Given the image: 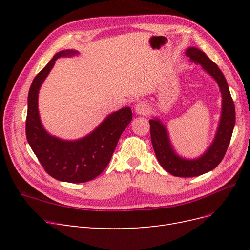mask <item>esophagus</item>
Returning <instances> with one entry per match:
<instances>
[{
    "label": "esophagus",
    "mask_w": 250,
    "mask_h": 250,
    "mask_svg": "<svg viewBox=\"0 0 250 250\" xmlns=\"http://www.w3.org/2000/svg\"><path fill=\"white\" fill-rule=\"evenodd\" d=\"M135 112L138 113V115H146L149 110V105L146 101H140L137 104H135V107H134Z\"/></svg>",
    "instance_id": "esophagus-1"
}]
</instances>
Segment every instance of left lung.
I'll return each mask as SVG.
<instances>
[{"mask_svg":"<svg viewBox=\"0 0 250 250\" xmlns=\"http://www.w3.org/2000/svg\"><path fill=\"white\" fill-rule=\"evenodd\" d=\"M186 55L190 57L191 62L201 64L202 69L218 83L222 95V111L213 143L206 152L194 160H187L176 154L170 142L167 128L160 119L154 118L149 121L151 142L157 161L166 171L177 177L199 176L215 169L226 153L236 122L234 104L228 82L218 65L211 62L206 53L195 47L188 48L186 51Z\"/></svg>","mask_w":250,"mask_h":250,"instance_id":"obj_1","label":"left lung"}]
</instances>
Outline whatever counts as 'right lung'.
<instances>
[{"label":"right lung","instance_id":"obj_1","mask_svg":"<svg viewBox=\"0 0 250 250\" xmlns=\"http://www.w3.org/2000/svg\"><path fill=\"white\" fill-rule=\"evenodd\" d=\"M75 50H63L53 56L36 75L28 94L26 137L30 147L50 176L60 181L80 184L96 178L107 167L121 134L130 123L132 111L123 107L110 113L94 131L76 141H65L49 134L39 113V92L55 60L77 55Z\"/></svg>","mask_w":250,"mask_h":250}]
</instances>
